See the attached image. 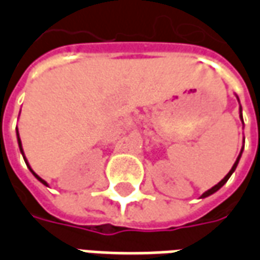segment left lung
<instances>
[{"instance_id":"left-lung-1","label":"left lung","mask_w":260,"mask_h":260,"mask_svg":"<svg viewBox=\"0 0 260 260\" xmlns=\"http://www.w3.org/2000/svg\"><path fill=\"white\" fill-rule=\"evenodd\" d=\"M237 99H238V97H237ZM238 102H240V99H238ZM240 118H241V121H242V124H244V119H242V107H241V104H240ZM242 150H244V146H242V149H241L240 154H238V157H237V160H235L234 166H233V167H231V170L229 171V174L225 175V177H224L223 180L220 181L218 184H216L214 186H212V188H210V189H207L206 192H203L201 198H207V196L213 195L214 192H217L218 189H220V188H221V186H223L224 184H225V182L229 181V178L231 177V175H233V173H234L235 169H237V166H238V163H240V158H241V154H242Z\"/></svg>"}]
</instances>
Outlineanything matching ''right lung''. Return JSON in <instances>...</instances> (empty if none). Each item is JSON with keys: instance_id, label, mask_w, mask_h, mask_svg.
Wrapping results in <instances>:
<instances>
[{"instance_id": "1", "label": "right lung", "mask_w": 260, "mask_h": 260, "mask_svg": "<svg viewBox=\"0 0 260 260\" xmlns=\"http://www.w3.org/2000/svg\"><path fill=\"white\" fill-rule=\"evenodd\" d=\"M16 136H18V145H19V149H20V153H22V156H23V158H25V163L27 164V169L30 170V173L33 175H35V177H36L37 180L40 181V182H42L43 185H46V186H48V184L47 182H46V181L43 180V178H40V177H39V175L36 174V173H35V171H33V170H31V167L30 166H29V163H27V158H26V156H25V153H23V149H22V142H20V138H19V132H18V128H16Z\"/></svg>"}]
</instances>
